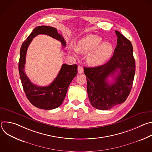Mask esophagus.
<instances>
[{
  "label": "esophagus",
  "mask_w": 152,
  "mask_h": 152,
  "mask_svg": "<svg viewBox=\"0 0 152 152\" xmlns=\"http://www.w3.org/2000/svg\"><path fill=\"white\" fill-rule=\"evenodd\" d=\"M77 71H78V73H79V74L82 73L83 72V67H81V66H78Z\"/></svg>",
  "instance_id": "esophagus-1"
}]
</instances>
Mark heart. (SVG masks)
Listing matches in <instances>:
<instances>
[{
    "label": "heart",
    "mask_w": 152,
    "mask_h": 152,
    "mask_svg": "<svg viewBox=\"0 0 152 152\" xmlns=\"http://www.w3.org/2000/svg\"><path fill=\"white\" fill-rule=\"evenodd\" d=\"M102 38L96 35H88L77 43L76 50L82 53H88L87 62L91 66H101L111 56L113 46L109 42H103Z\"/></svg>",
    "instance_id": "1"
}]
</instances>
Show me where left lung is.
<instances>
[{
    "label": "left lung",
    "mask_w": 152,
    "mask_h": 152,
    "mask_svg": "<svg viewBox=\"0 0 152 152\" xmlns=\"http://www.w3.org/2000/svg\"><path fill=\"white\" fill-rule=\"evenodd\" d=\"M115 32L117 45L110 60L100 66L83 68L90 102L97 110H110L124 102L134 82L135 61L132 43L120 32ZM109 76L113 78L111 84L107 81Z\"/></svg>",
    "instance_id": "8db88e82"
}]
</instances>
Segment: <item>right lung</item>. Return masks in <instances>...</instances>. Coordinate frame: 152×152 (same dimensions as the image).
<instances>
[{
	"label": "right lung",
	"mask_w": 152,
	"mask_h": 152,
	"mask_svg": "<svg viewBox=\"0 0 152 152\" xmlns=\"http://www.w3.org/2000/svg\"><path fill=\"white\" fill-rule=\"evenodd\" d=\"M39 34L48 35L60 41L64 47H66V42L62 35L58 34L56 28L47 26H39L33 30L23 42L20 51L18 70L21 82L28 99L37 107L50 110L59 107L62 103L70 83L77 73V66L76 64H62L58 76L48 86H39L32 83L24 70L26 55L32 39Z\"/></svg>",
	"instance_id": "add662e5"
}]
</instances>
